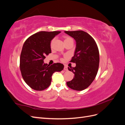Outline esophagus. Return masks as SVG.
<instances>
[{
	"label": "esophagus",
	"mask_w": 125,
	"mask_h": 125,
	"mask_svg": "<svg viewBox=\"0 0 125 125\" xmlns=\"http://www.w3.org/2000/svg\"><path fill=\"white\" fill-rule=\"evenodd\" d=\"M63 70L65 71H67L68 70V68H67V66H65V67H64V68H63Z\"/></svg>",
	"instance_id": "1"
}]
</instances>
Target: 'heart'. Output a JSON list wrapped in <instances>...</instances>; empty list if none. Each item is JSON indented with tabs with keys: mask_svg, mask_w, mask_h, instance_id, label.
<instances>
[{
	"mask_svg": "<svg viewBox=\"0 0 125 125\" xmlns=\"http://www.w3.org/2000/svg\"><path fill=\"white\" fill-rule=\"evenodd\" d=\"M69 41H73V39L71 38V37H70L69 36H65V37H64V43L66 42ZM54 41V40H52L51 42V46H52V44H53Z\"/></svg>",
	"mask_w": 125,
	"mask_h": 125,
	"instance_id": "1",
	"label": "heart"
}]
</instances>
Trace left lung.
<instances>
[{"mask_svg": "<svg viewBox=\"0 0 125 125\" xmlns=\"http://www.w3.org/2000/svg\"><path fill=\"white\" fill-rule=\"evenodd\" d=\"M75 41L76 47L71 62L74 68L68 69L74 74L73 79L67 82L71 89L82 91L92 83L99 69L100 56L96 43L88 33L83 31H65Z\"/></svg>", "mask_w": 125, "mask_h": 125, "instance_id": "8db88e82", "label": "left lung"}]
</instances>
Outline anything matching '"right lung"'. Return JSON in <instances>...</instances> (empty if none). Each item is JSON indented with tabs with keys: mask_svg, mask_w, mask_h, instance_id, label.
I'll use <instances>...</instances> for the list:
<instances>
[{
	"mask_svg": "<svg viewBox=\"0 0 125 125\" xmlns=\"http://www.w3.org/2000/svg\"><path fill=\"white\" fill-rule=\"evenodd\" d=\"M60 32H37L29 37L23 45L20 59L21 73L26 83L33 90L42 91L47 88L53 73L63 69L62 63L50 66L44 62L45 56L51 53V41Z\"/></svg>",
	"mask_w": 125,
	"mask_h": 125,
	"instance_id": "right-lung-1",
	"label": "right lung"
}]
</instances>
